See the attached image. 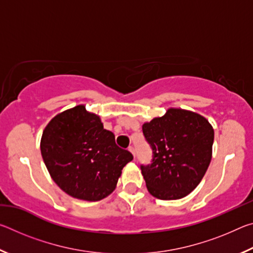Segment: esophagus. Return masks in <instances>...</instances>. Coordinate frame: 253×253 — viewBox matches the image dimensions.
<instances>
[{
    "label": "esophagus",
    "instance_id": "obj_1",
    "mask_svg": "<svg viewBox=\"0 0 253 253\" xmlns=\"http://www.w3.org/2000/svg\"><path fill=\"white\" fill-rule=\"evenodd\" d=\"M128 151H129L132 154V155H134V157H135V148L134 147L129 146V147H128Z\"/></svg>",
    "mask_w": 253,
    "mask_h": 253
}]
</instances>
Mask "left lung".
<instances>
[{
  "mask_svg": "<svg viewBox=\"0 0 253 253\" xmlns=\"http://www.w3.org/2000/svg\"><path fill=\"white\" fill-rule=\"evenodd\" d=\"M153 163L140 166L149 193L160 200L185 198L202 181L212 158L214 129L191 110L169 108L164 116L144 123Z\"/></svg>",
  "mask_w": 253,
  "mask_h": 253,
  "instance_id": "8db88e82",
  "label": "left lung"
}]
</instances>
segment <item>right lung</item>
<instances>
[{
    "label": "right lung",
    "instance_id": "add662e5",
    "mask_svg": "<svg viewBox=\"0 0 253 253\" xmlns=\"http://www.w3.org/2000/svg\"><path fill=\"white\" fill-rule=\"evenodd\" d=\"M40 149L54 183L68 195L89 202L113 193L124 166L132 160L84 105L55 115L42 132Z\"/></svg>",
    "mask_w": 253,
    "mask_h": 253
}]
</instances>
